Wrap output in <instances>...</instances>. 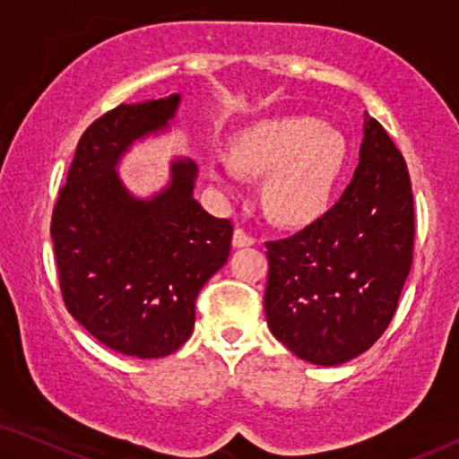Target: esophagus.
<instances>
[{"label": "esophagus", "instance_id": "34e87169", "mask_svg": "<svg viewBox=\"0 0 459 459\" xmlns=\"http://www.w3.org/2000/svg\"><path fill=\"white\" fill-rule=\"evenodd\" d=\"M231 242H234L236 248H242V247H253L256 240L248 234V231H244L242 228H238L234 231V238H231Z\"/></svg>", "mask_w": 459, "mask_h": 459}]
</instances>
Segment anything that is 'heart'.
Returning a JSON list of instances; mask_svg holds the SVG:
<instances>
[{"mask_svg": "<svg viewBox=\"0 0 459 459\" xmlns=\"http://www.w3.org/2000/svg\"><path fill=\"white\" fill-rule=\"evenodd\" d=\"M347 156V137L336 127L313 117H280L244 131L231 162L212 160L209 175L225 196L234 194L236 171L265 175L261 200L269 217L305 225L328 209Z\"/></svg>", "mask_w": 459, "mask_h": 459, "instance_id": "heart-1", "label": "heart"}]
</instances>
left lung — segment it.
Masks as SVG:
<instances>
[{
  "instance_id": "left-lung-1",
  "label": "left lung",
  "mask_w": 459,
  "mask_h": 459,
  "mask_svg": "<svg viewBox=\"0 0 459 459\" xmlns=\"http://www.w3.org/2000/svg\"><path fill=\"white\" fill-rule=\"evenodd\" d=\"M413 236L405 160L366 117L359 165L341 200L299 234L267 242L263 307L272 334L316 366L361 355L397 311Z\"/></svg>"
}]
</instances>
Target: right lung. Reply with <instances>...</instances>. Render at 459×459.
<instances>
[{"label": "right lung", "instance_id": "obj_1", "mask_svg": "<svg viewBox=\"0 0 459 459\" xmlns=\"http://www.w3.org/2000/svg\"><path fill=\"white\" fill-rule=\"evenodd\" d=\"M179 100L121 104L93 121L52 212L68 313L96 341L140 359L171 355L190 338L200 288L225 265L234 231L194 198L198 167L190 159L173 160L169 186L148 200L118 178L121 156L165 129Z\"/></svg>", "mask_w": 459, "mask_h": 459}]
</instances>
